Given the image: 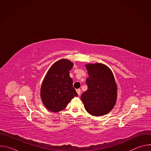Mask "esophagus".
<instances>
[{
	"instance_id": "34e87169",
	"label": "esophagus",
	"mask_w": 151,
	"mask_h": 151,
	"mask_svg": "<svg viewBox=\"0 0 151 151\" xmlns=\"http://www.w3.org/2000/svg\"><path fill=\"white\" fill-rule=\"evenodd\" d=\"M76 92H77L79 96H80V94H81V90H80V89H77V90H76Z\"/></svg>"
}]
</instances>
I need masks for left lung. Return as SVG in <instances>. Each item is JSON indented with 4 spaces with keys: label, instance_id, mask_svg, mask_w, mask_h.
Here are the masks:
<instances>
[{
    "label": "left lung",
    "instance_id": "8db88e82",
    "mask_svg": "<svg viewBox=\"0 0 151 151\" xmlns=\"http://www.w3.org/2000/svg\"><path fill=\"white\" fill-rule=\"evenodd\" d=\"M88 78L86 79L88 89L81 99L85 108L93 116L103 115L114 107L117 96L116 84L111 69L100 63L86 65Z\"/></svg>",
    "mask_w": 151,
    "mask_h": 151
}]
</instances>
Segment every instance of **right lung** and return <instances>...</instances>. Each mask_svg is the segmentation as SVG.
Wrapping results in <instances>:
<instances>
[{"label": "right lung", "instance_id": "1", "mask_svg": "<svg viewBox=\"0 0 151 151\" xmlns=\"http://www.w3.org/2000/svg\"><path fill=\"white\" fill-rule=\"evenodd\" d=\"M73 64L62 59L50 68L42 82L40 96L47 108L53 112L65 109L68 103L78 94L73 87V79L69 71Z\"/></svg>", "mask_w": 151, "mask_h": 151}]
</instances>
